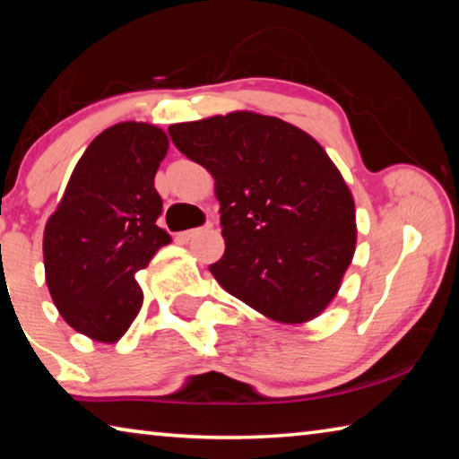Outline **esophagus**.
Returning <instances> with one entry per match:
<instances>
[{
	"label": "esophagus",
	"instance_id": "obj_1",
	"mask_svg": "<svg viewBox=\"0 0 459 459\" xmlns=\"http://www.w3.org/2000/svg\"><path fill=\"white\" fill-rule=\"evenodd\" d=\"M206 230H211V224H206V227H202V229H190L186 232H180V237H178V238H180L182 243H190L194 237H198L200 232H206Z\"/></svg>",
	"mask_w": 459,
	"mask_h": 459
}]
</instances>
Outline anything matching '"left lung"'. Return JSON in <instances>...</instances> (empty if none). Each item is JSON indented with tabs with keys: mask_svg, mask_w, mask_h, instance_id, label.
<instances>
[{
	"mask_svg": "<svg viewBox=\"0 0 459 459\" xmlns=\"http://www.w3.org/2000/svg\"><path fill=\"white\" fill-rule=\"evenodd\" d=\"M178 150L214 178L224 291L281 324H306L336 298L356 251L352 192L304 129L255 111L174 123Z\"/></svg>",
	"mask_w": 459,
	"mask_h": 459,
	"instance_id": "1",
	"label": "left lung"
}]
</instances>
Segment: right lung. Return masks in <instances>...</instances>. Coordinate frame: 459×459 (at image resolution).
I'll return each mask as SVG.
<instances>
[{
  "label": "right lung",
  "mask_w": 459,
  "mask_h": 459,
  "mask_svg": "<svg viewBox=\"0 0 459 459\" xmlns=\"http://www.w3.org/2000/svg\"><path fill=\"white\" fill-rule=\"evenodd\" d=\"M168 135L152 123L123 121L92 139L44 227V271L65 322L113 344L143 306L135 273L172 237L155 221L153 178Z\"/></svg>",
  "instance_id": "1"
}]
</instances>
